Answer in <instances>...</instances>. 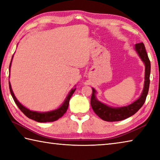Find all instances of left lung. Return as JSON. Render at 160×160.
<instances>
[{"label":"left lung","instance_id":"8db88e82","mask_svg":"<svg viewBox=\"0 0 160 160\" xmlns=\"http://www.w3.org/2000/svg\"><path fill=\"white\" fill-rule=\"evenodd\" d=\"M135 50L145 65V80L144 89H143L141 96L138 99L128 106L120 108H112L99 102L95 97L96 91L92 88V94L90 101L91 106L94 113L102 120L111 121V122L124 120L135 114L144 104L148 93L149 86H150V61L148 58V53L146 52L145 45L142 42L135 44Z\"/></svg>","mask_w":160,"mask_h":160}]
</instances>
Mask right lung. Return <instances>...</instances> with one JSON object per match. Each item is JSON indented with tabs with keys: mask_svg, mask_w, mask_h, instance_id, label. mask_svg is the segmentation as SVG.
Instances as JSON below:
<instances>
[{
	"mask_svg": "<svg viewBox=\"0 0 160 160\" xmlns=\"http://www.w3.org/2000/svg\"><path fill=\"white\" fill-rule=\"evenodd\" d=\"M11 62H12V60H11ZM11 62H10V66H11ZM9 88H10V93H11L12 98L14 99L15 104H17V106L18 107L19 109L21 110V112H22L26 116H28L29 118H31L32 120H34L37 121V122H40V123L53 122V121L58 120V118L62 117V116L64 115V113L66 112L68 107V105H69L70 97H72V94H73L74 92L75 91V89H74V90H72L70 92L69 94L68 95L67 98L63 102V104H62V106L59 107L58 109L51 111V112H48L41 113V112H32V111H30L29 109H27V108H25L24 106H22V105L18 101V99H16V97H15L14 93H13V92L12 90L10 83H9Z\"/></svg>",
	"mask_w": 160,
	"mask_h": 160,
	"instance_id": "1",
	"label": "right lung"
}]
</instances>
